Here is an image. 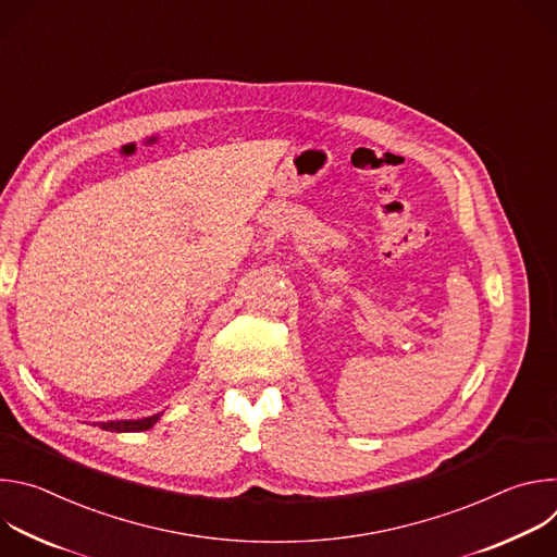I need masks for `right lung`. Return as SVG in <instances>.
Returning <instances> with one entry per match:
<instances>
[{"label": "right lung", "instance_id": "obj_1", "mask_svg": "<svg viewBox=\"0 0 557 557\" xmlns=\"http://www.w3.org/2000/svg\"><path fill=\"white\" fill-rule=\"evenodd\" d=\"M163 417V412L158 414H151V417H145V419H125V421H108V423H99L101 430H108V432H145L149 428H153L158 423V419Z\"/></svg>", "mask_w": 557, "mask_h": 557}]
</instances>
